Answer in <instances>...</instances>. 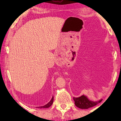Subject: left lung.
Here are the masks:
<instances>
[{"label": "left lung", "mask_w": 121, "mask_h": 121, "mask_svg": "<svg viewBox=\"0 0 121 121\" xmlns=\"http://www.w3.org/2000/svg\"><path fill=\"white\" fill-rule=\"evenodd\" d=\"M75 101V106L82 109H87L96 106L100 102L102 101V99H100L97 101H92L88 99L86 96L82 95L81 97L78 98H73Z\"/></svg>", "instance_id": "left-lung-1"}]
</instances>
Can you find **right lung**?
I'll use <instances>...</instances> for the list:
<instances>
[{
	"label": "right lung",
	"instance_id": "right-lung-1",
	"mask_svg": "<svg viewBox=\"0 0 121 121\" xmlns=\"http://www.w3.org/2000/svg\"><path fill=\"white\" fill-rule=\"evenodd\" d=\"M53 102V97H52V99H51L50 101L47 104H46V105H45V106H43L38 107V108H47L50 107L51 105L52 104Z\"/></svg>",
	"mask_w": 121,
	"mask_h": 121
}]
</instances>
